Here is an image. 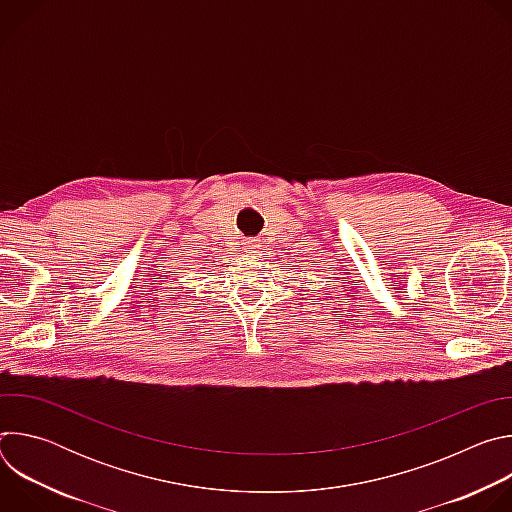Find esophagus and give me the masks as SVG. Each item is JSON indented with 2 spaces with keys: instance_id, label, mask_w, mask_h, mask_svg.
Instances as JSON below:
<instances>
[{
  "instance_id": "34e87169",
  "label": "esophagus",
  "mask_w": 512,
  "mask_h": 512,
  "mask_svg": "<svg viewBox=\"0 0 512 512\" xmlns=\"http://www.w3.org/2000/svg\"><path fill=\"white\" fill-rule=\"evenodd\" d=\"M243 247H245V251H249V253H255V251L261 247V241H259V239H253V237H249V239H245Z\"/></svg>"
}]
</instances>
